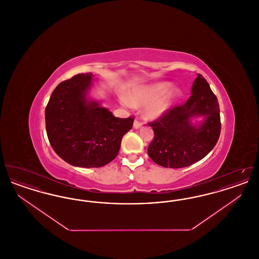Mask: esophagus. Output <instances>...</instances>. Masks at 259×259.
<instances>
[{
	"label": "esophagus",
	"mask_w": 259,
	"mask_h": 259,
	"mask_svg": "<svg viewBox=\"0 0 259 259\" xmlns=\"http://www.w3.org/2000/svg\"><path fill=\"white\" fill-rule=\"evenodd\" d=\"M141 126H142V123H141L138 119H136L135 121H134V123H133V127H134L135 129H139V128H141Z\"/></svg>",
	"instance_id": "1"
}]
</instances>
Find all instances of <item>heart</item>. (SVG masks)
<instances>
[{
	"mask_svg": "<svg viewBox=\"0 0 259 259\" xmlns=\"http://www.w3.org/2000/svg\"><path fill=\"white\" fill-rule=\"evenodd\" d=\"M172 87L170 81L140 85L131 89L128 96L121 95L119 101L126 108L145 105V116L148 119H157L170 111L182 97V91Z\"/></svg>",
	"mask_w": 259,
	"mask_h": 259,
	"instance_id": "obj_1",
	"label": "heart"
}]
</instances>
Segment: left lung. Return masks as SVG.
Masks as SVG:
<instances>
[{"label":"left lung","instance_id":"obj_1","mask_svg":"<svg viewBox=\"0 0 259 259\" xmlns=\"http://www.w3.org/2000/svg\"><path fill=\"white\" fill-rule=\"evenodd\" d=\"M198 117L202 120L193 124L192 119ZM148 125L154 131L148 148L152 160L165 168L190 166L204 158L219 141L222 124L218 98L203 75L197 74L185 104Z\"/></svg>","mask_w":259,"mask_h":259}]
</instances>
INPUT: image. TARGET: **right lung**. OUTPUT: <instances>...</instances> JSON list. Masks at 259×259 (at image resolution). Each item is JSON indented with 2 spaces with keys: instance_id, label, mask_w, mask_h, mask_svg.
<instances>
[{
  "instance_id": "1",
  "label": "right lung",
  "mask_w": 259,
  "mask_h": 259,
  "mask_svg": "<svg viewBox=\"0 0 259 259\" xmlns=\"http://www.w3.org/2000/svg\"><path fill=\"white\" fill-rule=\"evenodd\" d=\"M94 75L76 74L53 90L46 108L50 145L67 163L99 168L113 160L121 140L133 126V117L118 118L101 103L88 97Z\"/></svg>"
}]
</instances>
